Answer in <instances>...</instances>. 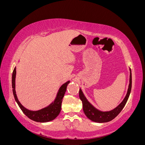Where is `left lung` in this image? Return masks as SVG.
<instances>
[{"instance_id": "left-lung-1", "label": "left lung", "mask_w": 145, "mask_h": 145, "mask_svg": "<svg viewBox=\"0 0 145 145\" xmlns=\"http://www.w3.org/2000/svg\"><path fill=\"white\" fill-rule=\"evenodd\" d=\"M130 76H129V84L128 86V91H127L126 95L124 98L123 100L118 105V106L113 109L112 110L109 111H101L97 108H95L93 105H92L88 100L83 94L81 89L79 90V97L82 100L83 105V110L86 116L91 120L97 123H105L111 121L114 118L116 117L118 114H119L123 108H124L125 105L128 101L129 96L131 93V87H132V74H131V69Z\"/></svg>"}]
</instances>
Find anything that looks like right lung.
Wrapping results in <instances>:
<instances>
[{
	"mask_svg": "<svg viewBox=\"0 0 145 145\" xmlns=\"http://www.w3.org/2000/svg\"><path fill=\"white\" fill-rule=\"evenodd\" d=\"M16 68L15 67L12 75V93L15 99L16 102L18 104L21 110L31 120L37 122L45 123L53 120L58 116L61 111V106L63 98V96L67 91V85L69 84L70 81H68L60 87V88L56 95L54 100L48 106L42 108L38 111H31L25 108L22 105L17 99L16 93Z\"/></svg>",
	"mask_w": 145,
	"mask_h": 145,
	"instance_id": "1",
	"label": "right lung"
}]
</instances>
